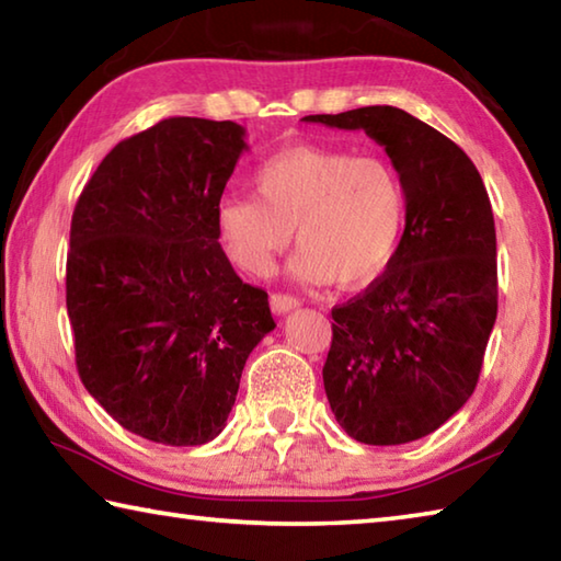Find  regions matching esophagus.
<instances>
[{"label":"esophagus","mask_w":561,"mask_h":561,"mask_svg":"<svg viewBox=\"0 0 561 561\" xmlns=\"http://www.w3.org/2000/svg\"><path fill=\"white\" fill-rule=\"evenodd\" d=\"M270 307L274 313H287V311L299 307V299L291 297V294H272Z\"/></svg>","instance_id":"esophagus-1"}]
</instances>
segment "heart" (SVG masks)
<instances>
[{
    "mask_svg": "<svg viewBox=\"0 0 561 561\" xmlns=\"http://www.w3.org/2000/svg\"><path fill=\"white\" fill-rule=\"evenodd\" d=\"M254 196H228L218 236L242 272L262 277L297 230L299 282L360 287L387 270L402 245L410 193L390 159L333 147L282 149L254 169Z\"/></svg>",
    "mask_w": 561,
    "mask_h": 561,
    "instance_id": "1",
    "label": "heart"
}]
</instances>
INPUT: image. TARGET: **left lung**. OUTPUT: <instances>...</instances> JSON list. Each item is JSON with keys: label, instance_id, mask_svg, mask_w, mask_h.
Masks as SVG:
<instances>
[{"label": "left lung", "instance_id": "obj_1", "mask_svg": "<svg viewBox=\"0 0 561 561\" xmlns=\"http://www.w3.org/2000/svg\"><path fill=\"white\" fill-rule=\"evenodd\" d=\"M363 129L404 176L402 245L378 279L335 307L323 365L331 412L360 444H407L473 394L497 316L495 222L483 179L449 137L390 105L309 115Z\"/></svg>", "mask_w": 561, "mask_h": 561}]
</instances>
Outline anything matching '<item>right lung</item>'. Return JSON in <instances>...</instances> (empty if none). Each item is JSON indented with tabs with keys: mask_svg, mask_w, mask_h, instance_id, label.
Segmentation results:
<instances>
[{
	"mask_svg": "<svg viewBox=\"0 0 561 561\" xmlns=\"http://www.w3.org/2000/svg\"><path fill=\"white\" fill-rule=\"evenodd\" d=\"M245 145L236 122L169 117L100 161L70 220L66 307L85 390L127 432L201 446L226 430L267 291L218 242Z\"/></svg>",
	"mask_w": 561,
	"mask_h": 561,
	"instance_id": "right-lung-1",
	"label": "right lung"
}]
</instances>
